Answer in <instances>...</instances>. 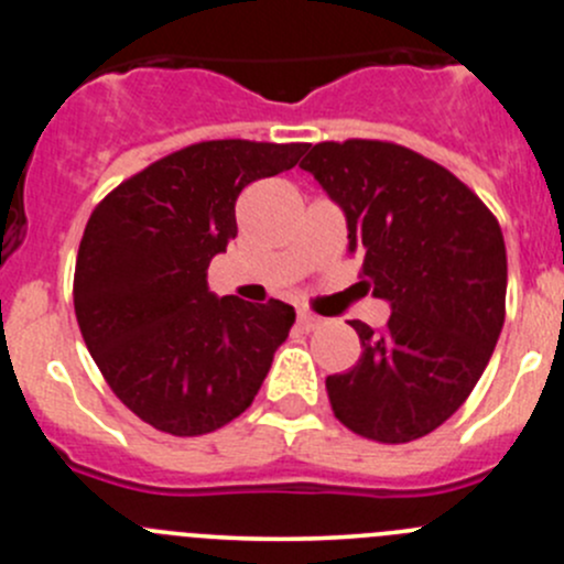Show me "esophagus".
<instances>
[{
	"instance_id": "esophagus-1",
	"label": "esophagus",
	"mask_w": 564,
	"mask_h": 564,
	"mask_svg": "<svg viewBox=\"0 0 564 564\" xmlns=\"http://www.w3.org/2000/svg\"><path fill=\"white\" fill-rule=\"evenodd\" d=\"M297 324H300V329H305V333H311V329H316L318 324H322V318L314 316V314H308V311H300V314H297Z\"/></svg>"
}]
</instances>
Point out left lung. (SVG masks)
<instances>
[{"mask_svg":"<svg viewBox=\"0 0 564 564\" xmlns=\"http://www.w3.org/2000/svg\"><path fill=\"white\" fill-rule=\"evenodd\" d=\"M300 169L344 209L362 283L392 308L384 329L351 322L362 357L327 377L335 417L384 445L420 440L469 398L502 333V229L456 174L392 141H322Z\"/></svg>","mask_w":564,"mask_h":564,"instance_id":"left-lung-1","label":"left lung"}]
</instances>
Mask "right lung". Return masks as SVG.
Returning <instances> with one entry per match:
<instances>
[{"mask_svg":"<svg viewBox=\"0 0 564 564\" xmlns=\"http://www.w3.org/2000/svg\"><path fill=\"white\" fill-rule=\"evenodd\" d=\"M308 144L202 141L113 187L78 246L73 305L108 388L152 429L202 436L253 403L294 308L215 297L207 267L237 237L242 187Z\"/></svg>","mask_w":564,"mask_h":564,"instance_id":"add662e5","label":"right lung"}]
</instances>
